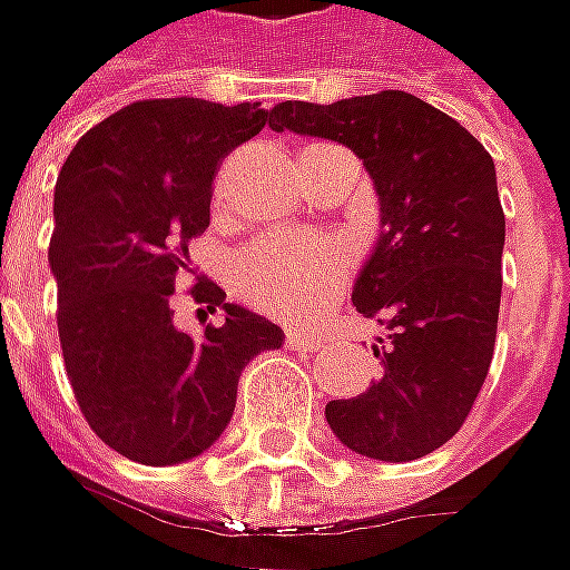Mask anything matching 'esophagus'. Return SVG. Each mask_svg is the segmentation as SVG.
<instances>
[{
  "mask_svg": "<svg viewBox=\"0 0 570 570\" xmlns=\"http://www.w3.org/2000/svg\"><path fill=\"white\" fill-rule=\"evenodd\" d=\"M286 344L299 346V350H315V346H322V337L308 334V331H286Z\"/></svg>",
  "mask_w": 570,
  "mask_h": 570,
  "instance_id": "1",
  "label": "esophagus"
}]
</instances>
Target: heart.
I'll return each instance as SVG.
<instances>
[{"label": "heart", "instance_id": "1", "mask_svg": "<svg viewBox=\"0 0 570 570\" xmlns=\"http://www.w3.org/2000/svg\"><path fill=\"white\" fill-rule=\"evenodd\" d=\"M353 252L334 233H271L233 258V289L252 308L303 322L344 289Z\"/></svg>", "mask_w": 570, "mask_h": 570}]
</instances>
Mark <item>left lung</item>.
I'll return each instance as SVG.
<instances>
[{"mask_svg": "<svg viewBox=\"0 0 570 570\" xmlns=\"http://www.w3.org/2000/svg\"><path fill=\"white\" fill-rule=\"evenodd\" d=\"M274 131L350 148L372 176L382 236L353 286L363 318L384 327L379 375L324 406L334 435L375 461H416L461 432L495 353L504 210L489 150L406 90L337 104L286 100Z\"/></svg>", "mask_w": 570, "mask_h": 570, "instance_id": "obj_1", "label": "left lung"}]
</instances>
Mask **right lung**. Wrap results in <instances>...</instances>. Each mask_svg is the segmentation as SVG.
<instances>
[{"instance_id":"add662e5","label":"right lung","mask_w":570,"mask_h":570,"mask_svg":"<svg viewBox=\"0 0 570 570\" xmlns=\"http://www.w3.org/2000/svg\"><path fill=\"white\" fill-rule=\"evenodd\" d=\"M265 122L258 104L138 100L81 135L56 179L50 267L66 375L94 435L128 461L198 458L233 416L248 360L284 344L277 324L226 303L188 262L224 157ZM188 276L189 295L227 315L202 338L171 324Z\"/></svg>"}]
</instances>
